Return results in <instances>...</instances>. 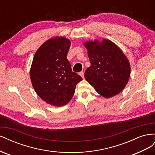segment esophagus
<instances>
[{
	"mask_svg": "<svg viewBox=\"0 0 155 155\" xmlns=\"http://www.w3.org/2000/svg\"><path fill=\"white\" fill-rule=\"evenodd\" d=\"M79 75H80V76H81L83 78H84V72H79Z\"/></svg>",
	"mask_w": 155,
	"mask_h": 155,
	"instance_id": "1",
	"label": "esophagus"
}]
</instances>
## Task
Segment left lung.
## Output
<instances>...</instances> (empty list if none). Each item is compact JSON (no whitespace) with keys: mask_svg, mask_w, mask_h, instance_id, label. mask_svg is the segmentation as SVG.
Segmentation results:
<instances>
[{"mask_svg":"<svg viewBox=\"0 0 155 155\" xmlns=\"http://www.w3.org/2000/svg\"><path fill=\"white\" fill-rule=\"evenodd\" d=\"M91 67L85 72L86 80L105 97L118 94L127 83L130 67L128 59L112 41L104 39L85 43Z\"/></svg>","mask_w":155,"mask_h":155,"instance_id":"left-lung-1","label":"left lung"}]
</instances>
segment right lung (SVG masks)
Returning a JSON list of instances; mask_svg holds the SVG:
<instances>
[{
  "instance_id": "add662e5",
  "label": "right lung",
  "mask_w": 155,
  "mask_h": 155,
  "mask_svg": "<svg viewBox=\"0 0 155 155\" xmlns=\"http://www.w3.org/2000/svg\"><path fill=\"white\" fill-rule=\"evenodd\" d=\"M70 41L64 37L51 39L37 50L33 59L30 78L36 93L54 106L66 105L72 99L82 78L72 72L67 59Z\"/></svg>"
}]
</instances>
